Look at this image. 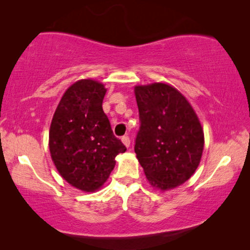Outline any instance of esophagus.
Returning a JSON list of instances; mask_svg holds the SVG:
<instances>
[{"mask_svg": "<svg viewBox=\"0 0 250 250\" xmlns=\"http://www.w3.org/2000/svg\"><path fill=\"white\" fill-rule=\"evenodd\" d=\"M122 142L124 143L125 146H127V148H128L129 145H131V140H129L128 135H124V136H123V138H122Z\"/></svg>", "mask_w": 250, "mask_h": 250, "instance_id": "1", "label": "esophagus"}]
</instances>
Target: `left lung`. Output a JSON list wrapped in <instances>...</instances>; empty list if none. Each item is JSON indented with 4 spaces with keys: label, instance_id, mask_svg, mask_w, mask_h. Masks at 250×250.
Segmentation results:
<instances>
[{
    "label": "left lung",
    "instance_id": "obj_1",
    "mask_svg": "<svg viewBox=\"0 0 250 250\" xmlns=\"http://www.w3.org/2000/svg\"><path fill=\"white\" fill-rule=\"evenodd\" d=\"M140 128L134 151L149 183L163 191L190 179L199 166L204 131L186 97L164 83L134 88Z\"/></svg>",
    "mask_w": 250,
    "mask_h": 250
}]
</instances>
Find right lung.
I'll list each match as a JSON object with an SVG mask.
<instances>
[{"label":"right lung","mask_w":250,"mask_h":250,"mask_svg":"<svg viewBox=\"0 0 250 250\" xmlns=\"http://www.w3.org/2000/svg\"><path fill=\"white\" fill-rule=\"evenodd\" d=\"M105 92L100 82L77 81L64 92L51 122V158L60 175L85 192L100 189L116 156L126 151L102 109Z\"/></svg>","instance_id":"right-lung-1"}]
</instances>
